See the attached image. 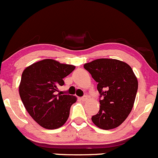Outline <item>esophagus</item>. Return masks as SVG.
Masks as SVG:
<instances>
[{"instance_id": "34e87169", "label": "esophagus", "mask_w": 158, "mask_h": 158, "mask_svg": "<svg viewBox=\"0 0 158 158\" xmlns=\"http://www.w3.org/2000/svg\"><path fill=\"white\" fill-rule=\"evenodd\" d=\"M80 100H82V101H87V100H88V98H87V97H82V98H80Z\"/></svg>"}]
</instances>
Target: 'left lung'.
<instances>
[{
  "label": "left lung",
  "instance_id": "obj_1",
  "mask_svg": "<svg viewBox=\"0 0 158 158\" xmlns=\"http://www.w3.org/2000/svg\"><path fill=\"white\" fill-rule=\"evenodd\" d=\"M84 68L98 82L100 94V110L91 118L93 123L103 130L121 125L132 110L138 89L137 78L125 62L100 58L85 64Z\"/></svg>",
  "mask_w": 158,
  "mask_h": 158
}]
</instances>
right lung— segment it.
Here are the masks:
<instances>
[{
  "label": "right lung",
  "mask_w": 158,
  "mask_h": 158,
  "mask_svg": "<svg viewBox=\"0 0 158 158\" xmlns=\"http://www.w3.org/2000/svg\"><path fill=\"white\" fill-rule=\"evenodd\" d=\"M75 66L53 59H44L24 70L19 90L22 101L32 118L43 128L53 130L65 124L72 104L77 98L57 94L63 79L71 73Z\"/></svg>",
  "instance_id": "1"
}]
</instances>
